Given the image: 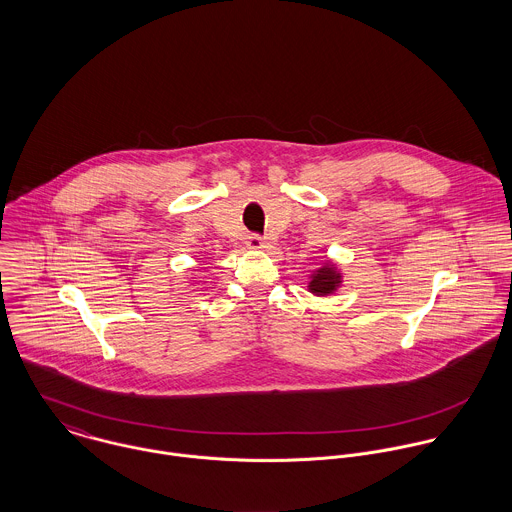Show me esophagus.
<instances>
[{"label":"esophagus","mask_w":512,"mask_h":512,"mask_svg":"<svg viewBox=\"0 0 512 512\" xmlns=\"http://www.w3.org/2000/svg\"><path fill=\"white\" fill-rule=\"evenodd\" d=\"M246 246H248L250 250H264V248H268V242H266L260 234H250V236L246 238Z\"/></svg>","instance_id":"34e87169"}]
</instances>
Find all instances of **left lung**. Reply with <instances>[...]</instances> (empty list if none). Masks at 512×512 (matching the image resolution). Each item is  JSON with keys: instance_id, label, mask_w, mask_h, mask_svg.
<instances>
[{"instance_id": "left-lung-1", "label": "left lung", "mask_w": 512, "mask_h": 512, "mask_svg": "<svg viewBox=\"0 0 512 512\" xmlns=\"http://www.w3.org/2000/svg\"><path fill=\"white\" fill-rule=\"evenodd\" d=\"M341 274L335 268V264H325L323 268H319L315 274H311V282H309V292L323 297L329 293L337 292V288L341 286Z\"/></svg>"}]
</instances>
